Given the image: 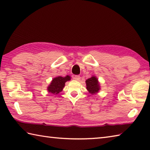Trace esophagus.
Here are the masks:
<instances>
[{"label": "esophagus", "instance_id": "1", "mask_svg": "<svg viewBox=\"0 0 150 150\" xmlns=\"http://www.w3.org/2000/svg\"><path fill=\"white\" fill-rule=\"evenodd\" d=\"M73 79H74L76 81H79L81 79V77L79 75H75L74 77H73Z\"/></svg>", "mask_w": 150, "mask_h": 150}]
</instances>
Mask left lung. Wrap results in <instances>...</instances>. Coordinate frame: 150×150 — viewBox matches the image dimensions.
Returning a JSON list of instances; mask_svg holds the SVG:
<instances>
[{
	"label": "left lung",
	"mask_w": 150,
	"mask_h": 150,
	"mask_svg": "<svg viewBox=\"0 0 150 150\" xmlns=\"http://www.w3.org/2000/svg\"><path fill=\"white\" fill-rule=\"evenodd\" d=\"M86 89L92 95L97 93L100 90L99 82L97 78L95 76H92L91 78L87 79L86 81Z\"/></svg>",
	"instance_id": "8db88e82"
}]
</instances>
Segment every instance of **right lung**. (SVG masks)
<instances>
[{
  "label": "right lung",
  "mask_w": 150,
  "mask_h": 150,
  "mask_svg": "<svg viewBox=\"0 0 150 150\" xmlns=\"http://www.w3.org/2000/svg\"><path fill=\"white\" fill-rule=\"evenodd\" d=\"M71 80L70 76L67 75L64 77H57L53 79L52 81L51 82L50 84L47 87V91L49 93H52L53 95H57L60 91H62L64 87L65 86V82Z\"/></svg>",
  "instance_id": "right-lung-1"
}]
</instances>
